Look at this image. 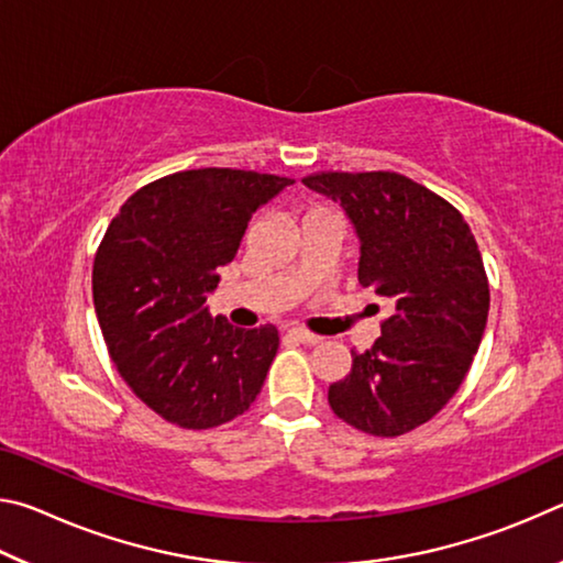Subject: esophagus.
<instances>
[{
    "label": "esophagus",
    "mask_w": 563,
    "mask_h": 563,
    "mask_svg": "<svg viewBox=\"0 0 563 563\" xmlns=\"http://www.w3.org/2000/svg\"><path fill=\"white\" fill-rule=\"evenodd\" d=\"M288 335H290L292 340L302 342V345H318V342L322 340L320 335H312V332H308L305 328H290Z\"/></svg>",
    "instance_id": "34e87169"
}]
</instances>
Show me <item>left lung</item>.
Returning <instances> with one entry per match:
<instances>
[{"instance_id": "obj_1", "label": "left lung", "mask_w": 563, "mask_h": 563, "mask_svg": "<svg viewBox=\"0 0 563 563\" xmlns=\"http://www.w3.org/2000/svg\"><path fill=\"white\" fill-rule=\"evenodd\" d=\"M302 184L342 206L360 238V285L395 305L375 345L352 350L328 402L360 432L405 434L450 402L479 350L489 316L479 247L454 206L407 176L330 170Z\"/></svg>"}]
</instances>
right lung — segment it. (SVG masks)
Instances as JSON below:
<instances>
[{
    "mask_svg": "<svg viewBox=\"0 0 563 563\" xmlns=\"http://www.w3.org/2000/svg\"><path fill=\"white\" fill-rule=\"evenodd\" d=\"M292 178L198 168L136 190L93 258V308L113 365L141 402L184 430L243 415L278 352V330L233 328L206 308L261 206Z\"/></svg>",
    "mask_w": 563,
    "mask_h": 563,
    "instance_id": "1",
    "label": "right lung"
}]
</instances>
